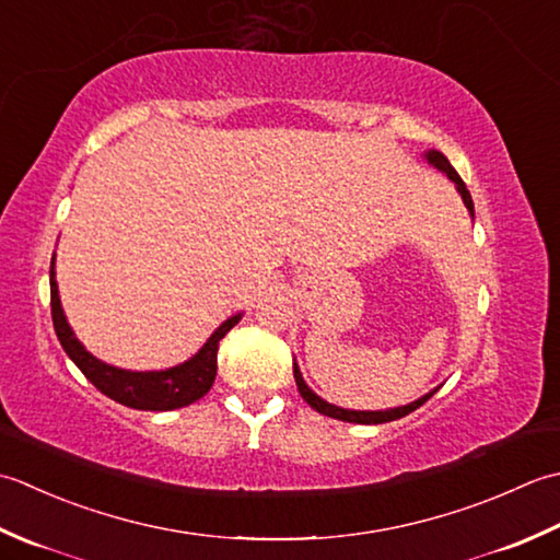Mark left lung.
<instances>
[{
	"label": "left lung",
	"instance_id": "obj_1",
	"mask_svg": "<svg viewBox=\"0 0 560 560\" xmlns=\"http://www.w3.org/2000/svg\"><path fill=\"white\" fill-rule=\"evenodd\" d=\"M428 156V162L432 164V166H438L440 171H444V174L450 176V180H454L456 184V190L462 192V200H464V205H466V210L471 212V217H474V200H471V192L466 190V186H464V180H462V176L456 174V171L452 168V164L447 162V156H444L442 152H428L425 154ZM294 382H296V389H300V394H302V398L306 404H310L314 410H318V413L322 416H328V418H336V420H346V423H362V425H380V423H389V420H398V418H404V416H408V413H413L416 408H420L423 406L428 398L435 394V392H430V394H425L423 398H418V401H413V404H408V406H401V408H389V410H348V408H338V406H334V404H326L324 398H318L310 386L304 384V380H302V372L296 370V364H294Z\"/></svg>",
	"mask_w": 560,
	"mask_h": 560
}]
</instances>
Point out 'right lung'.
<instances>
[{"label": "right lung", "mask_w": 560, "mask_h": 560, "mask_svg": "<svg viewBox=\"0 0 560 560\" xmlns=\"http://www.w3.org/2000/svg\"><path fill=\"white\" fill-rule=\"evenodd\" d=\"M50 310L57 338H60L65 352L72 358L77 368L84 372L86 380L94 384L101 394L113 398V401L137 410L184 408L208 394L210 386L214 384L220 340L230 334L238 324V318H242V314L226 318V322L210 336L208 343L200 348L198 355H192L188 362L178 364V368H171L164 372H128L96 360L74 338L72 328L62 314L60 294H57L55 258L50 266Z\"/></svg>", "instance_id": "add662e5"}]
</instances>
